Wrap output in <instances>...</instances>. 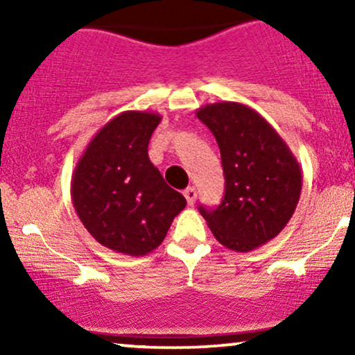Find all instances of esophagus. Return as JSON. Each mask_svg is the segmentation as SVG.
<instances>
[{
	"mask_svg": "<svg viewBox=\"0 0 355 355\" xmlns=\"http://www.w3.org/2000/svg\"><path fill=\"white\" fill-rule=\"evenodd\" d=\"M183 195H185L187 203H189V205H193L195 198H197V190H195V187H189V189L183 190Z\"/></svg>",
	"mask_w": 355,
	"mask_h": 355,
	"instance_id": "34e87169",
	"label": "esophagus"
}]
</instances>
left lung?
<instances>
[{"mask_svg":"<svg viewBox=\"0 0 355 355\" xmlns=\"http://www.w3.org/2000/svg\"><path fill=\"white\" fill-rule=\"evenodd\" d=\"M222 157L225 195L200 214L215 239L235 252L270 242L294 215L302 191V168L275 128L254 108L218 101L197 110Z\"/></svg>","mask_w":355,"mask_h":355,"instance_id":"1","label":"left lung"}]
</instances>
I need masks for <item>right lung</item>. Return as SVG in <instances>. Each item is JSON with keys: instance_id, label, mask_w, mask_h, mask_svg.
<instances>
[{"instance_id": "add662e5", "label": "right lung", "mask_w": 355, "mask_h": 355, "mask_svg": "<svg viewBox=\"0 0 355 355\" xmlns=\"http://www.w3.org/2000/svg\"><path fill=\"white\" fill-rule=\"evenodd\" d=\"M160 121L158 113L135 110L113 116L73 170L76 215L96 242L116 254L153 252L187 205L148 158V141Z\"/></svg>"}]
</instances>
